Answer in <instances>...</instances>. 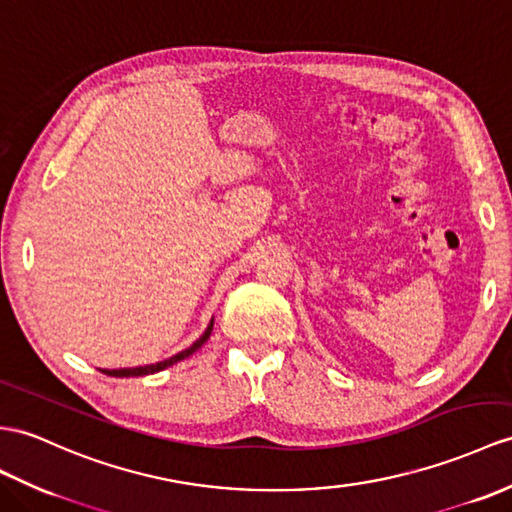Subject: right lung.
<instances>
[{
	"label": "right lung",
	"instance_id": "right-lung-1",
	"mask_svg": "<svg viewBox=\"0 0 512 512\" xmlns=\"http://www.w3.org/2000/svg\"><path fill=\"white\" fill-rule=\"evenodd\" d=\"M213 326H215V319H210L204 334L199 336V339L191 347H186V350L178 352L176 356H171L167 360H160V363L145 365V367H128V369H102V373H106V376H112V378H136V376H149V373H158L162 369H167L171 365L180 363V360H184V358H189L193 352H197L199 347H202L210 339V332H213Z\"/></svg>",
	"mask_w": 512,
	"mask_h": 512
}]
</instances>
